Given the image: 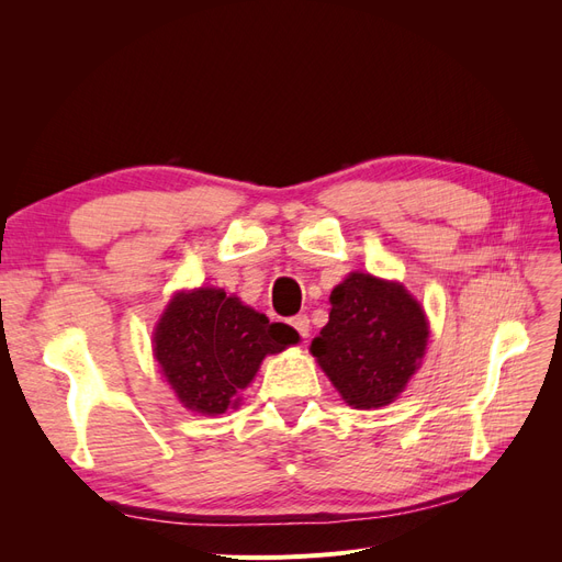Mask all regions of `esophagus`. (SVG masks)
<instances>
[{
  "mask_svg": "<svg viewBox=\"0 0 562 562\" xmlns=\"http://www.w3.org/2000/svg\"><path fill=\"white\" fill-rule=\"evenodd\" d=\"M291 326H293L302 337H307V335H310V318H307V314H297V316H293V318H291Z\"/></svg>",
  "mask_w": 562,
  "mask_h": 562,
  "instance_id": "1",
  "label": "esophagus"
}]
</instances>
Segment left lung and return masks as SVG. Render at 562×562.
Instances as JSON below:
<instances>
[{"label":"left lung","instance_id":"1","mask_svg":"<svg viewBox=\"0 0 562 562\" xmlns=\"http://www.w3.org/2000/svg\"><path fill=\"white\" fill-rule=\"evenodd\" d=\"M427 339V314L403 283L351 271L333 288L330 318L310 351L347 405L370 411L401 394Z\"/></svg>","mask_w":562,"mask_h":562}]
</instances>
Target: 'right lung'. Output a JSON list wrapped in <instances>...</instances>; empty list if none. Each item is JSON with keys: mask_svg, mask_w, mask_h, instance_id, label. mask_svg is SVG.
I'll return each mask as SVG.
<instances>
[{"mask_svg": "<svg viewBox=\"0 0 562 562\" xmlns=\"http://www.w3.org/2000/svg\"><path fill=\"white\" fill-rule=\"evenodd\" d=\"M300 335L223 288L176 293L155 328V356L178 401L192 413L223 415L239 405L267 353L297 345Z\"/></svg>", "mask_w": 562, "mask_h": 562, "instance_id": "add662e5", "label": "right lung"}]
</instances>
